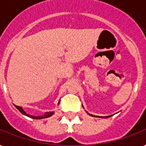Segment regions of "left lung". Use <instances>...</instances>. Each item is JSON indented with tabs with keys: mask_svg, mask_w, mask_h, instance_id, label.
<instances>
[{
	"mask_svg": "<svg viewBox=\"0 0 146 146\" xmlns=\"http://www.w3.org/2000/svg\"><path fill=\"white\" fill-rule=\"evenodd\" d=\"M90 115H91V114H90ZM91 116H93V115H91ZM94 117H95V116H94ZM110 117V116H107V117H104V118H105V117Z\"/></svg>",
	"mask_w": 146,
	"mask_h": 146,
	"instance_id": "left-lung-1",
	"label": "left lung"
}]
</instances>
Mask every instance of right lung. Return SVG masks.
Masks as SVG:
<instances>
[{
  "instance_id": "right-lung-1",
  "label": "right lung",
  "mask_w": 146,
  "mask_h": 146,
  "mask_svg": "<svg viewBox=\"0 0 146 146\" xmlns=\"http://www.w3.org/2000/svg\"><path fill=\"white\" fill-rule=\"evenodd\" d=\"M16 107L17 108V110L21 112V113H23V114H25L26 116H28V117H32V118H34V119H41V118H46V117H50V116H52V114H53V112H47V113H45V115L44 116H39V117H36V116H32V115H29L28 113H26L24 111V110L22 109V107L21 106H16Z\"/></svg>"
}]
</instances>
